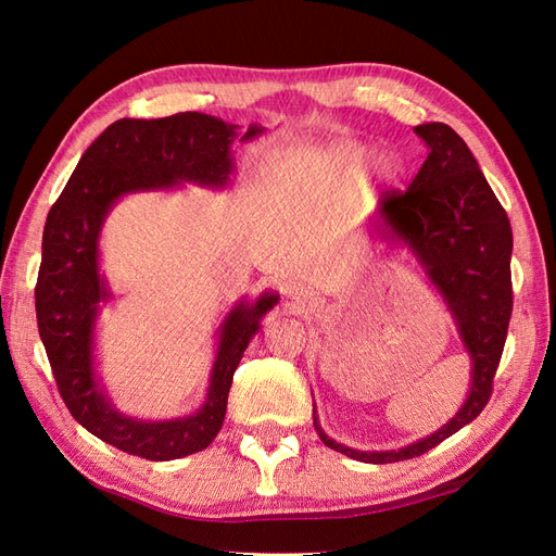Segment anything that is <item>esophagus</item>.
Returning a JSON list of instances; mask_svg holds the SVG:
<instances>
[{
	"label": "esophagus",
	"instance_id": "obj_1",
	"mask_svg": "<svg viewBox=\"0 0 556 556\" xmlns=\"http://www.w3.org/2000/svg\"><path fill=\"white\" fill-rule=\"evenodd\" d=\"M290 299H294V308H296L299 313L313 308V304H315L313 292H308L306 288H294V290H290Z\"/></svg>",
	"mask_w": 556,
	"mask_h": 556
}]
</instances>
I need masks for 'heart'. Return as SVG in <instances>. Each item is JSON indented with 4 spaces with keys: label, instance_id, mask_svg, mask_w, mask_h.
Instances as JSON below:
<instances>
[{
    "label": "heart",
    "instance_id": "b5f03b06",
    "mask_svg": "<svg viewBox=\"0 0 556 556\" xmlns=\"http://www.w3.org/2000/svg\"><path fill=\"white\" fill-rule=\"evenodd\" d=\"M368 155H371V150H368L364 143L341 139L327 146L325 162L333 174H355L366 164ZM374 172L380 180H390L396 176V162L390 155H380L374 164Z\"/></svg>",
    "mask_w": 556,
    "mask_h": 556
}]
</instances>
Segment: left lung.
<instances>
[{"label":"left lung","mask_w":556,"mask_h":556,"mask_svg":"<svg viewBox=\"0 0 556 556\" xmlns=\"http://www.w3.org/2000/svg\"><path fill=\"white\" fill-rule=\"evenodd\" d=\"M429 148L422 169L406 192L380 199L374 229L406 245L445 301L470 359V390L447 425L399 450H357L336 443L313 425L323 443L364 464L419 457L482 413L506 345L513 313V229L490 182L464 139L443 123L417 125Z\"/></svg>","instance_id":"8db88e82"}]
</instances>
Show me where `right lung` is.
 Returning a JSON list of instances; mask_svg holds the SVG:
<instances>
[{
  "label": "right lung",
  "instance_id": "obj_1",
  "mask_svg": "<svg viewBox=\"0 0 556 556\" xmlns=\"http://www.w3.org/2000/svg\"><path fill=\"white\" fill-rule=\"evenodd\" d=\"M264 131L252 123L241 141ZM239 125L206 113H176L157 121L123 117L83 153L76 172L50 208L43 227L37 280V323L60 396L78 425L97 439L150 462L201 452L223 429L233 371L262 317L278 304L276 292L241 299L217 327V352L201 408L176 419H141L115 408L97 374L94 329L113 299L99 266V237L111 208L127 194L174 190L182 182L227 188L231 143Z\"/></svg>",
  "mask_w": 556,
  "mask_h": 556
}]
</instances>
